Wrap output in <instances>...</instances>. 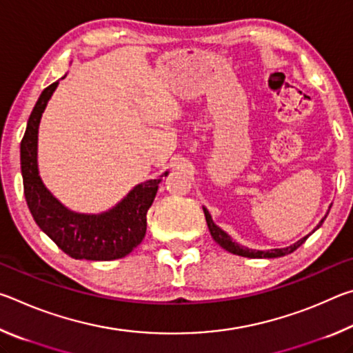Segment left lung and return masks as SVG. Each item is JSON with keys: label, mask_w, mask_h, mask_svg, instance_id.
<instances>
[{"label": "left lung", "mask_w": 353, "mask_h": 353, "mask_svg": "<svg viewBox=\"0 0 353 353\" xmlns=\"http://www.w3.org/2000/svg\"><path fill=\"white\" fill-rule=\"evenodd\" d=\"M204 214H205V221H207V225H208V230H210V234L213 236V240L216 241L221 248H224L225 250H229V252L235 254V255H241V256H249V259H277V256H283L286 254H291L294 252V250L302 246L303 243L307 241V236H303L302 240H299L297 243L292 244V246L290 248H285V249H271V250H254V249H248V248H243L240 246V244L232 241V238L225 234V232L223 229H219V227L213 223V219L210 216V213H208L207 208H204ZM327 218V216H325ZM324 218V219H325ZM324 219L321 221L319 225L316 227V229H319L321 224L324 223ZM314 229V230H316ZM313 230V232H314Z\"/></svg>", "instance_id": "left-lung-1"}]
</instances>
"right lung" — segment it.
Segmentation results:
<instances>
[{
    "mask_svg": "<svg viewBox=\"0 0 353 353\" xmlns=\"http://www.w3.org/2000/svg\"><path fill=\"white\" fill-rule=\"evenodd\" d=\"M59 82L41 92L28 119L20 155L25 198L35 223L65 254L76 260H117L139 246L146 234V213L160 181H146L110 212L79 214L65 208L41 183L37 170V134L45 107ZM166 174V172H165Z\"/></svg>",
    "mask_w": 353,
    "mask_h": 353,
    "instance_id": "obj_1",
    "label": "right lung"
}]
</instances>
